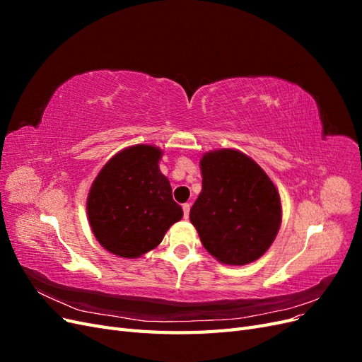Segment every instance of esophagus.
Instances as JSON below:
<instances>
[{"instance_id": "esophagus-1", "label": "esophagus", "mask_w": 362, "mask_h": 362, "mask_svg": "<svg viewBox=\"0 0 362 362\" xmlns=\"http://www.w3.org/2000/svg\"><path fill=\"white\" fill-rule=\"evenodd\" d=\"M182 211H184V217L189 218V214H190V204H184V205H182Z\"/></svg>"}]
</instances>
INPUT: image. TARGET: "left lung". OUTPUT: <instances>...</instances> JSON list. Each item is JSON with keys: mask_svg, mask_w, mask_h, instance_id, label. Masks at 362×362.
Wrapping results in <instances>:
<instances>
[{"mask_svg": "<svg viewBox=\"0 0 362 362\" xmlns=\"http://www.w3.org/2000/svg\"><path fill=\"white\" fill-rule=\"evenodd\" d=\"M202 192L190 222L204 247L223 264L245 266L270 247L281 226V198L258 164L234 149L201 160Z\"/></svg>", "mask_w": 362, "mask_h": 362, "instance_id": "left-lung-1", "label": "left lung"}]
</instances>
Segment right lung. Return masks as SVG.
<instances>
[{"mask_svg": "<svg viewBox=\"0 0 362 362\" xmlns=\"http://www.w3.org/2000/svg\"><path fill=\"white\" fill-rule=\"evenodd\" d=\"M161 151L136 145L120 151L101 169L87 196V216L98 242L122 258L157 247L170 225L181 221L168 178L160 172Z\"/></svg>", "mask_w": 362, "mask_h": 362, "instance_id": "add662e5", "label": "right lung"}]
</instances>
